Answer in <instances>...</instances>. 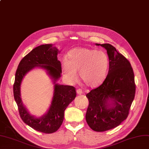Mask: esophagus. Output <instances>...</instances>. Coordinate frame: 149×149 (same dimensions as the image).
<instances>
[{
    "mask_svg": "<svg viewBox=\"0 0 149 149\" xmlns=\"http://www.w3.org/2000/svg\"><path fill=\"white\" fill-rule=\"evenodd\" d=\"M76 92H77V94H78L81 95V94H83V91H82V89H77Z\"/></svg>",
    "mask_w": 149,
    "mask_h": 149,
    "instance_id": "34e87169",
    "label": "esophagus"
}]
</instances>
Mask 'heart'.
<instances>
[{"label": "heart", "mask_w": 149, "mask_h": 149, "mask_svg": "<svg viewBox=\"0 0 149 149\" xmlns=\"http://www.w3.org/2000/svg\"><path fill=\"white\" fill-rule=\"evenodd\" d=\"M109 59L103 51L88 48H76L70 50L66 60L62 61V73L70 83L78 80L77 71L86 86L95 88L106 78Z\"/></svg>", "instance_id": "heart-1"}]
</instances>
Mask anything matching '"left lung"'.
<instances>
[{
	"instance_id": "1",
	"label": "left lung",
	"mask_w": 149,
	"mask_h": 149,
	"mask_svg": "<svg viewBox=\"0 0 149 149\" xmlns=\"http://www.w3.org/2000/svg\"><path fill=\"white\" fill-rule=\"evenodd\" d=\"M96 45L107 50L109 70L103 83L86 94L89 103L86 120L92 130L102 132L116 127L127 118L136 84L129 60L110 44Z\"/></svg>"
}]
</instances>
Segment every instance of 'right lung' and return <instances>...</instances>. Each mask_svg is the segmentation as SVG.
<instances>
[{
	"instance_id": "1",
	"label": "right lung",
	"mask_w": 149,
	"mask_h": 149,
	"mask_svg": "<svg viewBox=\"0 0 149 149\" xmlns=\"http://www.w3.org/2000/svg\"><path fill=\"white\" fill-rule=\"evenodd\" d=\"M58 52V50L52 44L39 45L20 61L15 73L13 95L20 117L24 123L45 134L53 133L59 129L63 121L65 109L76 95L73 86L56 83L61 73V63L57 59ZM38 66L47 70L55 85L52 102L47 113L41 117L36 118L31 116L23 105L20 97V87L25 74Z\"/></svg>"
}]
</instances>
